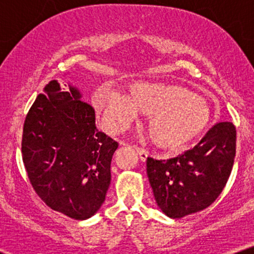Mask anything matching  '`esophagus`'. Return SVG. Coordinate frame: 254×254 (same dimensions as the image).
<instances>
[{"mask_svg": "<svg viewBox=\"0 0 254 254\" xmlns=\"http://www.w3.org/2000/svg\"><path fill=\"white\" fill-rule=\"evenodd\" d=\"M133 148L136 149L137 154H138V156H139V159H141V161H145V160H147V157H148V151L142 149V148H137V147H135V145H133Z\"/></svg>", "mask_w": 254, "mask_h": 254, "instance_id": "34e87169", "label": "esophagus"}]
</instances>
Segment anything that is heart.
<instances>
[{"instance_id": "obj_1", "label": "heart", "mask_w": 254, "mask_h": 254, "mask_svg": "<svg viewBox=\"0 0 254 254\" xmlns=\"http://www.w3.org/2000/svg\"><path fill=\"white\" fill-rule=\"evenodd\" d=\"M93 105L112 132L122 130L136 116H148L145 129L160 149L179 153L193 143L211 123L212 110L205 99L180 84L137 81L127 97L109 87H100Z\"/></svg>"}]
</instances>
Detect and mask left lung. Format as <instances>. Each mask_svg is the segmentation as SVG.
Instances as JSON below:
<instances>
[{"label":"left lung","instance_id":"obj_1","mask_svg":"<svg viewBox=\"0 0 254 254\" xmlns=\"http://www.w3.org/2000/svg\"><path fill=\"white\" fill-rule=\"evenodd\" d=\"M237 130L217 123L200 142L168 160L147 159V176L165 215L182 218L208 208L226 186L235 157Z\"/></svg>","mask_w":254,"mask_h":254}]
</instances>
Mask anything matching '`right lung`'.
<instances>
[{
  "label": "right lung",
  "instance_id": "1",
  "mask_svg": "<svg viewBox=\"0 0 254 254\" xmlns=\"http://www.w3.org/2000/svg\"><path fill=\"white\" fill-rule=\"evenodd\" d=\"M118 143L95 127L76 87L52 80L26 116L22 161L34 191L51 209L87 220L103 205Z\"/></svg>",
  "mask_w": 254,
  "mask_h": 254
}]
</instances>
